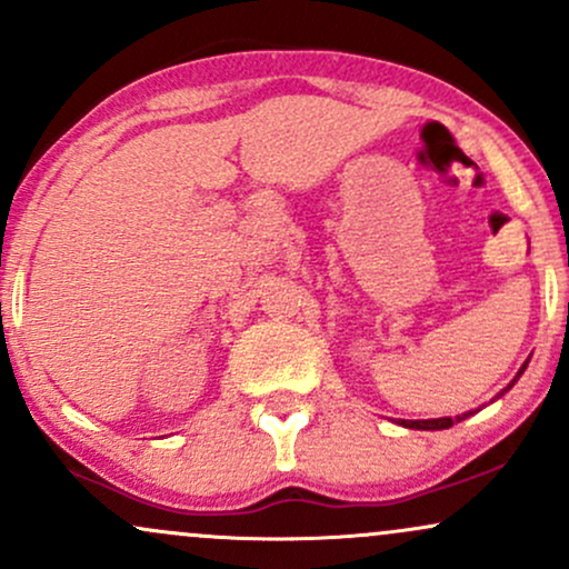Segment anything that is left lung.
Segmentation results:
<instances>
[{"label":"left lung","mask_w":569,"mask_h":569,"mask_svg":"<svg viewBox=\"0 0 569 569\" xmlns=\"http://www.w3.org/2000/svg\"><path fill=\"white\" fill-rule=\"evenodd\" d=\"M527 363H530V358H527V361H525V363H521V369H519V371H516L513 382H516V380H519V377H521V375H525ZM513 382H511V385H508V388H506V390H502V393H508V390H511V388H513ZM502 393H500V396H502ZM500 396H498V398H500ZM468 415H471V411H466V415H457V417H455V420H452V417H439V420H398V426H403V428H415V430H443V428H452V426H455V422L466 420V417H468Z\"/></svg>","instance_id":"1"}]
</instances>
